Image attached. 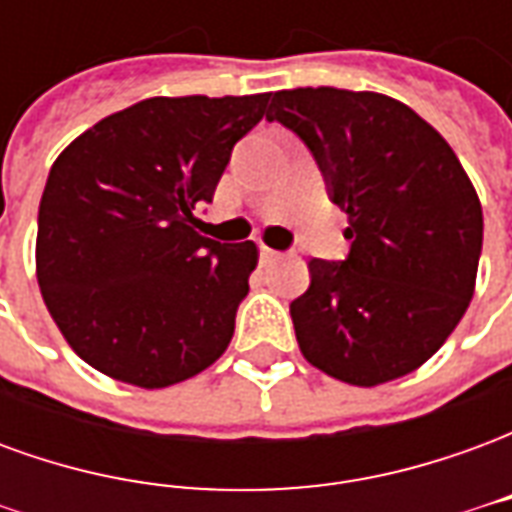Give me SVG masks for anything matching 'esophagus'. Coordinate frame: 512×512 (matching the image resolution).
<instances>
[{"mask_svg": "<svg viewBox=\"0 0 512 512\" xmlns=\"http://www.w3.org/2000/svg\"><path fill=\"white\" fill-rule=\"evenodd\" d=\"M277 257H279V252L268 249V246H260V263H274Z\"/></svg>", "mask_w": 512, "mask_h": 512, "instance_id": "obj_1", "label": "esophagus"}]
</instances>
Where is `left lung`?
<instances>
[{
	"instance_id": "left-lung-1",
	"label": "left lung",
	"mask_w": 512,
	"mask_h": 512,
	"mask_svg": "<svg viewBox=\"0 0 512 512\" xmlns=\"http://www.w3.org/2000/svg\"><path fill=\"white\" fill-rule=\"evenodd\" d=\"M268 123L299 136L348 213L345 260H310L290 301L301 354L345 384L417 370L474 293L483 208L436 128L389 95L299 87L271 95Z\"/></svg>"
}]
</instances>
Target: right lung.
<instances>
[{"instance_id": "right-lung-1", "label": "right lung", "mask_w": 512, "mask_h": 512, "mask_svg": "<svg viewBox=\"0 0 512 512\" xmlns=\"http://www.w3.org/2000/svg\"><path fill=\"white\" fill-rule=\"evenodd\" d=\"M271 93L147 98L65 147L38 211V285L76 354L161 389L227 351L257 246L194 230Z\"/></svg>"}]
</instances>
